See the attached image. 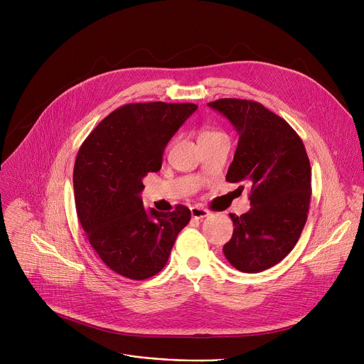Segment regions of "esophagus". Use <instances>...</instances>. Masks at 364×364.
Wrapping results in <instances>:
<instances>
[{
  "label": "esophagus",
  "mask_w": 364,
  "mask_h": 364,
  "mask_svg": "<svg viewBox=\"0 0 364 364\" xmlns=\"http://www.w3.org/2000/svg\"><path fill=\"white\" fill-rule=\"evenodd\" d=\"M190 213H192V217H193L195 220H202V218H205V217L209 215L208 209H205V208H202V206H192V208H190Z\"/></svg>",
  "instance_id": "1"
}]
</instances>
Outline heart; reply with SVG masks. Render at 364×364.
Masks as SVG:
<instances>
[{
	"label": "heart",
	"instance_id": "heart-1",
	"mask_svg": "<svg viewBox=\"0 0 364 364\" xmlns=\"http://www.w3.org/2000/svg\"><path fill=\"white\" fill-rule=\"evenodd\" d=\"M209 134H215L214 131H203L202 134H200V137H203V136H209Z\"/></svg>",
	"mask_w": 364,
	"mask_h": 364
}]
</instances>
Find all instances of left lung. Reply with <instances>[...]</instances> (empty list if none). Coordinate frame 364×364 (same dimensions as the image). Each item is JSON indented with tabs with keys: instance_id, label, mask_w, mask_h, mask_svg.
Masks as SVG:
<instances>
[{
	"instance_id": "left-lung-1",
	"label": "left lung",
	"mask_w": 364,
	"mask_h": 364,
	"mask_svg": "<svg viewBox=\"0 0 364 364\" xmlns=\"http://www.w3.org/2000/svg\"><path fill=\"white\" fill-rule=\"evenodd\" d=\"M239 134L228 183L251 184V209L237 217L223 252L235 269L259 273L280 262L296 245L307 221L311 166L295 129L254 100L220 99L208 103ZM243 188V186H240Z\"/></svg>"
}]
</instances>
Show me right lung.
Segmentation results:
<instances>
[{"label":"right lung","mask_w":364,"mask_h":364,"mask_svg":"<svg viewBox=\"0 0 364 364\" xmlns=\"http://www.w3.org/2000/svg\"><path fill=\"white\" fill-rule=\"evenodd\" d=\"M198 109L193 103H129L113 110L80 147L73 168L76 213L92 250L110 270L132 280L158 274L190 209L146 211L143 178L158 172L164 150Z\"/></svg>","instance_id":"add662e5"}]
</instances>
